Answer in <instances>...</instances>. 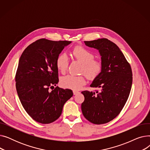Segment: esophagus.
Wrapping results in <instances>:
<instances>
[{"label":"esophagus","instance_id":"esophagus-1","mask_svg":"<svg viewBox=\"0 0 150 150\" xmlns=\"http://www.w3.org/2000/svg\"><path fill=\"white\" fill-rule=\"evenodd\" d=\"M73 93H74V95H76L77 93H79V92L76 91H73Z\"/></svg>","mask_w":150,"mask_h":150}]
</instances>
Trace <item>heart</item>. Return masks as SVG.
<instances>
[{
	"mask_svg": "<svg viewBox=\"0 0 150 150\" xmlns=\"http://www.w3.org/2000/svg\"><path fill=\"white\" fill-rule=\"evenodd\" d=\"M72 54L75 59L83 64L81 72L84 73L89 79L93 80L101 72L103 64L101 61L95 59V55L83 46H76L72 51ZM57 69L62 74L66 72L69 65L67 56L62 53L57 58ZM86 84L84 75L75 76L67 75L62 76L60 80V84L62 88L72 90H79Z\"/></svg>",
	"mask_w": 150,
	"mask_h": 150,
	"instance_id": "obj_1",
	"label": "heart"
}]
</instances>
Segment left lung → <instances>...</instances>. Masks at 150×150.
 <instances>
[{
	"label": "left lung",
	"instance_id": "8db88e82",
	"mask_svg": "<svg viewBox=\"0 0 150 150\" xmlns=\"http://www.w3.org/2000/svg\"><path fill=\"white\" fill-rule=\"evenodd\" d=\"M84 43L98 50L103 69L90 86L100 91L81 92L84 96L82 113L93 124L106 123L120 114L128 98L132 83L131 67L119 47L108 39Z\"/></svg>",
	"mask_w": 150,
	"mask_h": 150
}]
</instances>
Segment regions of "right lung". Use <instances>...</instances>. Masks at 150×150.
Returning a JSON list of instances; mask_svg holds the SVG:
<instances>
[{"label":"right lung","instance_id":"obj_1","mask_svg":"<svg viewBox=\"0 0 150 150\" xmlns=\"http://www.w3.org/2000/svg\"><path fill=\"white\" fill-rule=\"evenodd\" d=\"M71 42L38 39L29 45L20 57L16 87L22 106L37 122L49 124L57 120L63 106L73 96L72 90L58 86L50 91L59 81L57 58Z\"/></svg>","mask_w":150,"mask_h":150}]
</instances>
